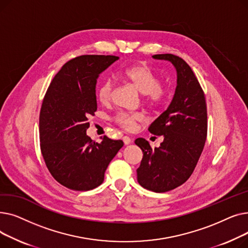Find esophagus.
<instances>
[{
  "mask_svg": "<svg viewBox=\"0 0 248 248\" xmlns=\"http://www.w3.org/2000/svg\"><path fill=\"white\" fill-rule=\"evenodd\" d=\"M123 140H124V145H129L132 142V140H131V138H128V137H126V136H124V138H123Z\"/></svg>",
  "mask_w": 248,
  "mask_h": 248,
  "instance_id": "1",
  "label": "esophagus"
}]
</instances>
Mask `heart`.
<instances>
[{"instance_id":"heart-1","label":"heart","mask_w":248,"mask_h":248,"mask_svg":"<svg viewBox=\"0 0 248 248\" xmlns=\"http://www.w3.org/2000/svg\"><path fill=\"white\" fill-rule=\"evenodd\" d=\"M122 76L131 83L138 91L145 95L146 101L151 107H160L168 96V89L161 84L160 76L148 64L137 63L126 67ZM113 93V82L106 79L98 86L96 95L98 100L106 104L111 100ZM144 120L141 113H119L115 116V122L127 131H132L138 123Z\"/></svg>"}]
</instances>
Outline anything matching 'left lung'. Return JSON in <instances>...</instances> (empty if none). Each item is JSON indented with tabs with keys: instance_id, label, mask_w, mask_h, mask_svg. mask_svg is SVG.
Listing matches in <instances>:
<instances>
[{
	"instance_id": "8db88e82",
	"label": "left lung",
	"mask_w": 248,
	"mask_h": 248,
	"mask_svg": "<svg viewBox=\"0 0 248 248\" xmlns=\"http://www.w3.org/2000/svg\"><path fill=\"white\" fill-rule=\"evenodd\" d=\"M155 59L170 61L177 70V87L169 108L149 127L151 134L163 136L159 148L139 138L142 151L137 170L139 184L148 190L171 191L190 178L207 137V107L203 89L191 67L179 56L155 54Z\"/></svg>"
}]
</instances>
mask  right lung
<instances>
[{
	"mask_svg": "<svg viewBox=\"0 0 248 248\" xmlns=\"http://www.w3.org/2000/svg\"><path fill=\"white\" fill-rule=\"evenodd\" d=\"M119 59L112 55H82L65 63L51 81L39 117L40 148L53 178L68 189L98 187L124 141L103 136L100 144L86 135L88 117L97 109L99 74Z\"/></svg>",
	"mask_w": 248,
	"mask_h": 248,
	"instance_id": "obj_1",
	"label": "right lung"
}]
</instances>
